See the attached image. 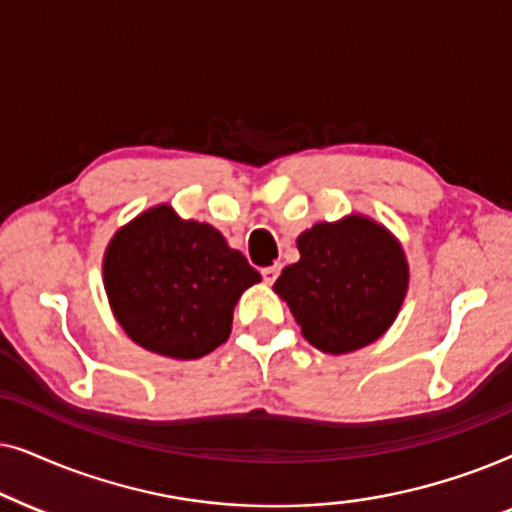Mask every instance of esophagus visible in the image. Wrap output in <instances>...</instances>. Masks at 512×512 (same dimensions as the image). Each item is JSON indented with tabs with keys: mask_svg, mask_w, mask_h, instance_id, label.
<instances>
[{
	"mask_svg": "<svg viewBox=\"0 0 512 512\" xmlns=\"http://www.w3.org/2000/svg\"><path fill=\"white\" fill-rule=\"evenodd\" d=\"M278 274H281V264H274V267L262 269V278H264V283H269V285L276 281Z\"/></svg>",
	"mask_w": 512,
	"mask_h": 512,
	"instance_id": "1",
	"label": "esophagus"
}]
</instances>
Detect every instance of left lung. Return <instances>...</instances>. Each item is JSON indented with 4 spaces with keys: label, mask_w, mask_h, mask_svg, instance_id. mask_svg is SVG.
<instances>
[{
    "label": "left lung",
    "mask_w": 512,
    "mask_h": 512,
    "mask_svg": "<svg viewBox=\"0 0 512 512\" xmlns=\"http://www.w3.org/2000/svg\"><path fill=\"white\" fill-rule=\"evenodd\" d=\"M297 250L299 262L283 269L274 292L290 306L304 339L332 356L377 342L410 288L398 238L372 217L351 213L302 231Z\"/></svg>",
    "instance_id": "obj_1"
}]
</instances>
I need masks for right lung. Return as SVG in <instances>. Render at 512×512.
I'll use <instances>...</instances> for the list:
<instances>
[{
    "mask_svg": "<svg viewBox=\"0 0 512 512\" xmlns=\"http://www.w3.org/2000/svg\"><path fill=\"white\" fill-rule=\"evenodd\" d=\"M262 276L213 224L182 220L170 203L117 229L102 257L114 318L142 349L203 358L231 335L234 306Z\"/></svg>",
    "mask_w": 512,
    "mask_h": 512,
    "instance_id": "obj_1",
    "label": "right lung"
}]
</instances>
